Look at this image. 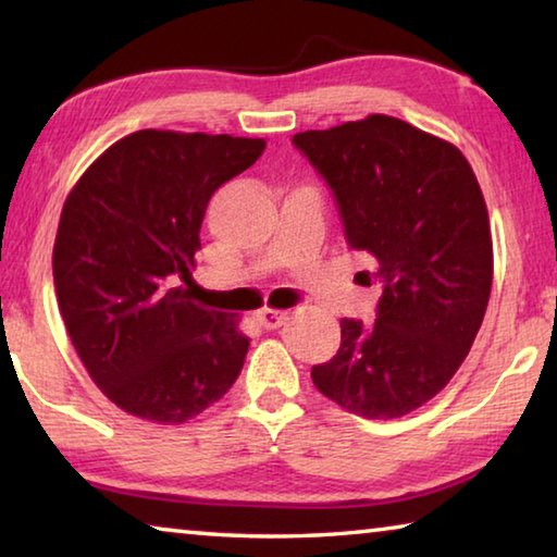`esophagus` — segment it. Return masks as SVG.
I'll use <instances>...</instances> for the list:
<instances>
[{
	"instance_id": "obj_1",
	"label": "esophagus",
	"mask_w": 557,
	"mask_h": 557,
	"mask_svg": "<svg viewBox=\"0 0 557 557\" xmlns=\"http://www.w3.org/2000/svg\"><path fill=\"white\" fill-rule=\"evenodd\" d=\"M256 319L260 322V326L277 329L287 322V312H282V309H260Z\"/></svg>"
}]
</instances>
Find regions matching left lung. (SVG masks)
<instances>
[{
    "label": "left lung",
    "mask_w": 557,
    "mask_h": 557,
    "mask_svg": "<svg viewBox=\"0 0 557 557\" xmlns=\"http://www.w3.org/2000/svg\"><path fill=\"white\" fill-rule=\"evenodd\" d=\"M292 143L332 186L348 245L379 262L383 285L375 322L342 319V346L312 381L366 420L403 418L445 388L482 326L494 277L482 186L455 145L391 115Z\"/></svg>",
    "instance_id": "left-lung-1"
}]
</instances>
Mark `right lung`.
Wrapping results in <instances>:
<instances>
[{
  "label": "right lung",
  "mask_w": 557,
  "mask_h": 557,
  "mask_svg": "<svg viewBox=\"0 0 557 557\" xmlns=\"http://www.w3.org/2000/svg\"><path fill=\"white\" fill-rule=\"evenodd\" d=\"M265 139L139 129L71 188L53 245L63 324L106 398L182 425L221 400L250 338L176 285L191 277L215 188L258 162Z\"/></svg>",
  "instance_id": "1"
}]
</instances>
